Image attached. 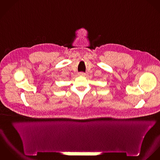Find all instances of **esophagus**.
<instances>
[{
	"label": "esophagus",
	"instance_id": "34e87169",
	"mask_svg": "<svg viewBox=\"0 0 160 160\" xmlns=\"http://www.w3.org/2000/svg\"><path fill=\"white\" fill-rule=\"evenodd\" d=\"M78 75H81V76H85V73L84 72H80V73H78Z\"/></svg>",
	"mask_w": 160,
	"mask_h": 160
}]
</instances>
